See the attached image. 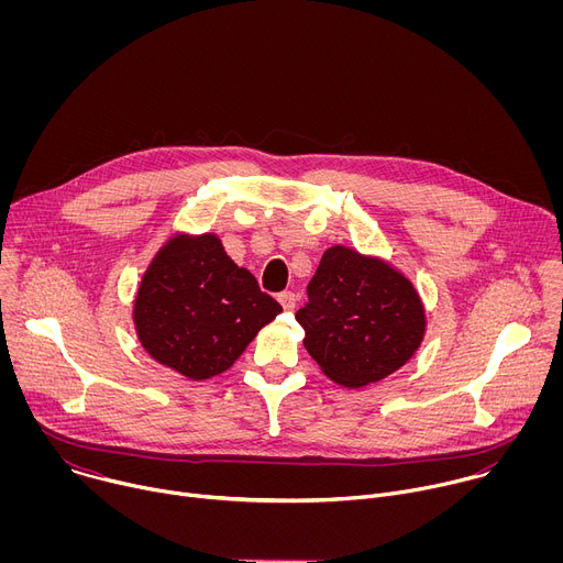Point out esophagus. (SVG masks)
Wrapping results in <instances>:
<instances>
[{
  "label": "esophagus",
  "instance_id": "34e87169",
  "mask_svg": "<svg viewBox=\"0 0 563 563\" xmlns=\"http://www.w3.org/2000/svg\"><path fill=\"white\" fill-rule=\"evenodd\" d=\"M278 302L283 305L285 311H291V309L296 307V296H294V291H280V294H278Z\"/></svg>",
  "mask_w": 563,
  "mask_h": 563
}]
</instances>
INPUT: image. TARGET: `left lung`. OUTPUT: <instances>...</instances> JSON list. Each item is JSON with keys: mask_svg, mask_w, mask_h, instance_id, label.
I'll list each match as a JSON object with an SVG mask.
<instances>
[{"mask_svg": "<svg viewBox=\"0 0 563 563\" xmlns=\"http://www.w3.org/2000/svg\"><path fill=\"white\" fill-rule=\"evenodd\" d=\"M296 311L305 350L345 385L380 380L417 352L426 313L412 283L376 258L332 247L307 285Z\"/></svg>", "mask_w": 563, "mask_h": 563, "instance_id": "left-lung-1", "label": "left lung"}]
</instances>
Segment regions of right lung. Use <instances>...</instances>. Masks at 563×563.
Masks as SVG:
<instances>
[{"mask_svg":"<svg viewBox=\"0 0 563 563\" xmlns=\"http://www.w3.org/2000/svg\"><path fill=\"white\" fill-rule=\"evenodd\" d=\"M280 311L216 235L174 238L142 278L135 328L155 361L200 380L231 367Z\"/></svg>","mask_w":563,"mask_h":563,"instance_id":"add662e5","label":"right lung"}]
</instances>
